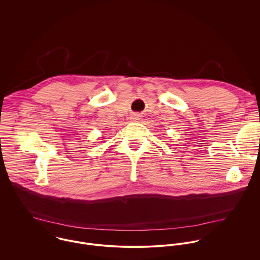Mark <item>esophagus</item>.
<instances>
[{
  "instance_id": "esophagus-1",
  "label": "esophagus",
  "mask_w": 260,
  "mask_h": 260,
  "mask_svg": "<svg viewBox=\"0 0 260 260\" xmlns=\"http://www.w3.org/2000/svg\"><path fill=\"white\" fill-rule=\"evenodd\" d=\"M138 116H139L138 114H134V115L132 116V119H133V120H137V119H138Z\"/></svg>"
}]
</instances>
